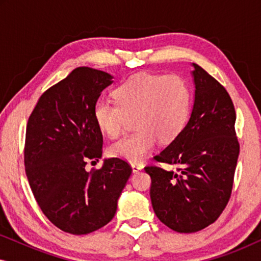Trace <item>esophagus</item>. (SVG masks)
Wrapping results in <instances>:
<instances>
[{"label":"esophagus","mask_w":261,"mask_h":261,"mask_svg":"<svg viewBox=\"0 0 261 261\" xmlns=\"http://www.w3.org/2000/svg\"><path fill=\"white\" fill-rule=\"evenodd\" d=\"M132 170H133V172H139V171L142 170V165H141V164H138V163L132 164Z\"/></svg>","instance_id":"34e87169"}]
</instances>
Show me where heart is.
I'll use <instances>...</instances> for the list:
<instances>
[{
  "instance_id": "1",
  "label": "heart",
  "mask_w": 261,
  "mask_h": 261,
  "mask_svg": "<svg viewBox=\"0 0 261 261\" xmlns=\"http://www.w3.org/2000/svg\"><path fill=\"white\" fill-rule=\"evenodd\" d=\"M116 103L99 99L92 115L99 130L109 138L121 134L134 117V133L110 146V154L128 163H141L155 145L172 141L187 126L192 107L190 85L178 74L140 73L114 91Z\"/></svg>"
}]
</instances>
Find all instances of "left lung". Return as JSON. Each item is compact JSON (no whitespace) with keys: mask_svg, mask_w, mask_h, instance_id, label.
<instances>
[{"mask_svg":"<svg viewBox=\"0 0 261 261\" xmlns=\"http://www.w3.org/2000/svg\"><path fill=\"white\" fill-rule=\"evenodd\" d=\"M194 106L187 126L154 159L176 170L147 166L155 215L178 233H195L217 220L229 201L239 142L235 109L226 89L192 64Z\"/></svg>","mask_w":261,"mask_h":261,"instance_id":"left-lung-1","label":"left lung"}]
</instances>
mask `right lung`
<instances>
[{
  "label": "right lung",
  "mask_w": 261,
  "mask_h": 261,
  "mask_svg": "<svg viewBox=\"0 0 261 261\" xmlns=\"http://www.w3.org/2000/svg\"><path fill=\"white\" fill-rule=\"evenodd\" d=\"M112 74L77 67L39 98L28 119L24 166L32 192L46 217L66 233L89 234L115 215L132 167L119 158L103 159V137L92 115Z\"/></svg>",
  "instance_id": "obj_1"
}]
</instances>
